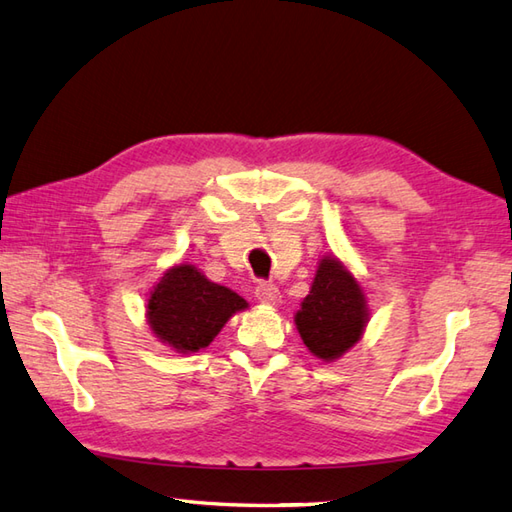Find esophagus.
<instances>
[{
	"label": "esophagus",
	"mask_w": 512,
	"mask_h": 512,
	"mask_svg": "<svg viewBox=\"0 0 512 512\" xmlns=\"http://www.w3.org/2000/svg\"><path fill=\"white\" fill-rule=\"evenodd\" d=\"M255 297L259 299V302L268 304V306H275L282 302V293H279V288L270 282H259L255 286Z\"/></svg>",
	"instance_id": "esophagus-1"
}]
</instances>
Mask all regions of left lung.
<instances>
[{
	"label": "left lung",
	"instance_id": "1",
	"mask_svg": "<svg viewBox=\"0 0 512 512\" xmlns=\"http://www.w3.org/2000/svg\"><path fill=\"white\" fill-rule=\"evenodd\" d=\"M366 322L368 308L362 286L342 262L324 257L310 293L295 315L306 348L324 362H333L362 339Z\"/></svg>",
	"mask_w": 512,
	"mask_h": 512
}]
</instances>
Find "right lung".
Segmentation results:
<instances>
[{"mask_svg": "<svg viewBox=\"0 0 512 512\" xmlns=\"http://www.w3.org/2000/svg\"><path fill=\"white\" fill-rule=\"evenodd\" d=\"M248 304L226 286L206 279L195 266L166 270L150 293L146 317L153 333L177 353H197L217 337L237 310Z\"/></svg>", "mask_w": 512, "mask_h": 512, "instance_id": "add662e5", "label": "right lung"}]
</instances>
